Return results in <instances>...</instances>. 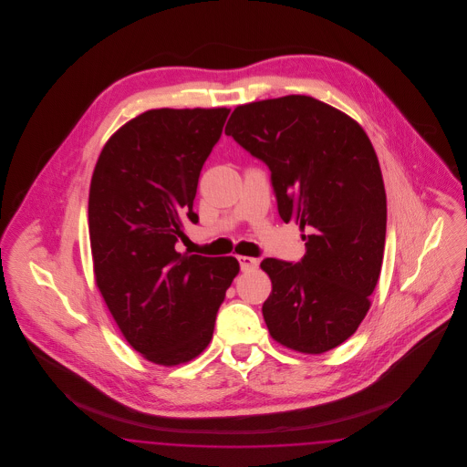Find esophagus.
Wrapping results in <instances>:
<instances>
[{"mask_svg": "<svg viewBox=\"0 0 467 467\" xmlns=\"http://www.w3.org/2000/svg\"><path fill=\"white\" fill-rule=\"evenodd\" d=\"M238 263H240V267L244 271L255 269V267L259 266V261L255 257H248V255H238Z\"/></svg>", "mask_w": 467, "mask_h": 467, "instance_id": "obj_1", "label": "esophagus"}]
</instances>
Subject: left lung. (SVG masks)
I'll return each mask as SVG.
<instances>
[{
    "instance_id": "left-lung-1",
    "label": "left lung",
    "mask_w": 467,
    "mask_h": 467,
    "mask_svg": "<svg viewBox=\"0 0 467 467\" xmlns=\"http://www.w3.org/2000/svg\"><path fill=\"white\" fill-rule=\"evenodd\" d=\"M225 134L269 168L282 221L306 231L299 263H261L273 284L269 334L324 354L356 333L381 271L387 198L375 149L347 113L301 94L234 109Z\"/></svg>"
}]
</instances>
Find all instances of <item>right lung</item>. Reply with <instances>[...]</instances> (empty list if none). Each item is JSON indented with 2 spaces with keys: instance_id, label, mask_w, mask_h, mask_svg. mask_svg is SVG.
<instances>
[{
  "instance_id": "add662e5",
  "label": "right lung",
  "mask_w": 467,
  "mask_h": 467,
  "mask_svg": "<svg viewBox=\"0 0 467 467\" xmlns=\"http://www.w3.org/2000/svg\"><path fill=\"white\" fill-rule=\"evenodd\" d=\"M229 109H157L124 124L103 147L89 191L96 285L119 329L145 358L177 366L208 347L234 257L178 254L201 168Z\"/></svg>"
}]
</instances>
